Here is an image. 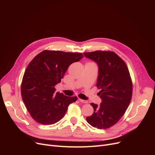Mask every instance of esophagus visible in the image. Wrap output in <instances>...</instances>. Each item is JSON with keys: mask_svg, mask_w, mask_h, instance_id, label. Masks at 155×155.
<instances>
[{"mask_svg": "<svg viewBox=\"0 0 155 155\" xmlns=\"http://www.w3.org/2000/svg\"><path fill=\"white\" fill-rule=\"evenodd\" d=\"M78 100H79V101H80V102H82V103H84V104H87V103H88V102H87V101H85V100H83V99H78Z\"/></svg>", "mask_w": 155, "mask_h": 155, "instance_id": "34e87169", "label": "esophagus"}]
</instances>
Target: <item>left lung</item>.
Masks as SVG:
<instances>
[{
	"label": "left lung",
	"instance_id": "1",
	"mask_svg": "<svg viewBox=\"0 0 155 155\" xmlns=\"http://www.w3.org/2000/svg\"><path fill=\"white\" fill-rule=\"evenodd\" d=\"M99 68L96 85L102 102L91 103L92 115L86 117L92 126L104 129L116 124L127 110L131 101L133 84L125 62L114 52L95 51L84 53Z\"/></svg>",
	"mask_w": 155,
	"mask_h": 155
}]
</instances>
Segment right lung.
I'll use <instances>...</instances> for the list:
<instances>
[{
	"instance_id": "add662e5",
	"label": "right lung",
	"mask_w": 155,
	"mask_h": 155,
	"mask_svg": "<svg viewBox=\"0 0 155 155\" xmlns=\"http://www.w3.org/2000/svg\"><path fill=\"white\" fill-rule=\"evenodd\" d=\"M83 54L61 51L45 50L37 54L24 72L21 95L30 115L39 124L50 125L60 120L68 105L77 97L56 92L70 65L80 61Z\"/></svg>"
}]
</instances>
